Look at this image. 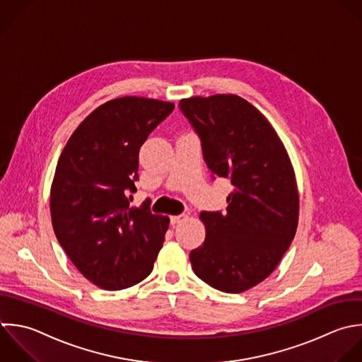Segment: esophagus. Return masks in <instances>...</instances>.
<instances>
[{
  "label": "esophagus",
  "instance_id": "esophagus-1",
  "mask_svg": "<svg viewBox=\"0 0 362 362\" xmlns=\"http://www.w3.org/2000/svg\"><path fill=\"white\" fill-rule=\"evenodd\" d=\"M187 218L186 214H179V216H172L170 217V224L172 226H176V224H180L182 221H185Z\"/></svg>",
  "mask_w": 362,
  "mask_h": 362
}]
</instances>
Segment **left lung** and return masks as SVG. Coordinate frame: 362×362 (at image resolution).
<instances>
[{
  "mask_svg": "<svg viewBox=\"0 0 362 362\" xmlns=\"http://www.w3.org/2000/svg\"><path fill=\"white\" fill-rule=\"evenodd\" d=\"M211 177H227L228 207L202 211L206 240L190 252L194 274L226 293L267 279L291 247L299 194L288 152L268 119L235 94L180 100Z\"/></svg>",
  "mask_w": 362,
  "mask_h": 362,
  "instance_id": "8db88e82",
  "label": "left lung"
}]
</instances>
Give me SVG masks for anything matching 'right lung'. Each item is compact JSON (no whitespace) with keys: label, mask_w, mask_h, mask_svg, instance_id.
Segmentation results:
<instances>
[{"label":"right lung","mask_w":362,"mask_h":362,"mask_svg":"<svg viewBox=\"0 0 362 362\" xmlns=\"http://www.w3.org/2000/svg\"><path fill=\"white\" fill-rule=\"evenodd\" d=\"M175 104L121 97L95 108L71 134L57 160L50 214L56 238L95 286L119 291L144 281L165 241L169 217L131 207L138 155Z\"/></svg>","instance_id":"obj_1"}]
</instances>
